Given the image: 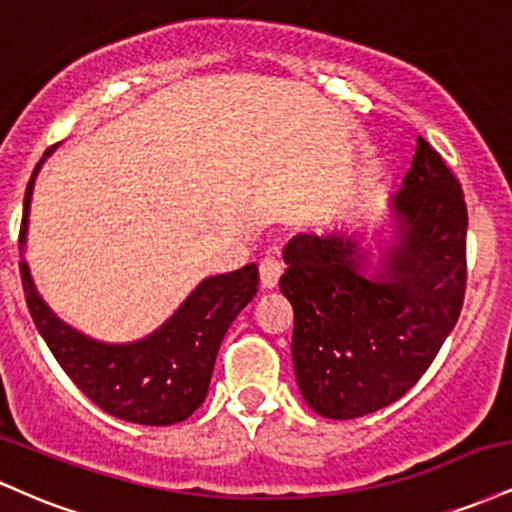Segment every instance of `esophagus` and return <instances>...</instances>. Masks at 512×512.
Segmentation results:
<instances>
[{
    "label": "esophagus",
    "mask_w": 512,
    "mask_h": 512,
    "mask_svg": "<svg viewBox=\"0 0 512 512\" xmlns=\"http://www.w3.org/2000/svg\"><path fill=\"white\" fill-rule=\"evenodd\" d=\"M284 272V264L276 255H264L260 262V279L264 289H274L279 284V276Z\"/></svg>",
    "instance_id": "1"
}]
</instances>
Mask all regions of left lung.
Listing matches in <instances>:
<instances>
[{
  "label": "left lung",
  "instance_id": "8db88e82",
  "mask_svg": "<svg viewBox=\"0 0 512 512\" xmlns=\"http://www.w3.org/2000/svg\"><path fill=\"white\" fill-rule=\"evenodd\" d=\"M402 240L383 274L342 236H296L281 293L293 305V368L308 407L358 419L421 380L455 327L467 289V204L460 180L426 139L395 197Z\"/></svg>",
  "mask_w": 512,
  "mask_h": 512
}]
</instances>
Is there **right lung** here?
I'll return each instance as SVG.
<instances>
[{
  "label": "right lung",
  "mask_w": 512,
  "mask_h": 512,
  "mask_svg": "<svg viewBox=\"0 0 512 512\" xmlns=\"http://www.w3.org/2000/svg\"><path fill=\"white\" fill-rule=\"evenodd\" d=\"M35 173L38 168L33 178ZM33 178L23 197L21 245ZM19 267L35 327L64 373L103 411L144 426L180 424L195 414L207 397L223 337L240 310L255 298L260 281L255 264L204 279L161 330L144 342L110 346L86 339L57 320L35 293L26 262L21 260Z\"/></svg>",
  "instance_id": "add662e5"
}]
</instances>
